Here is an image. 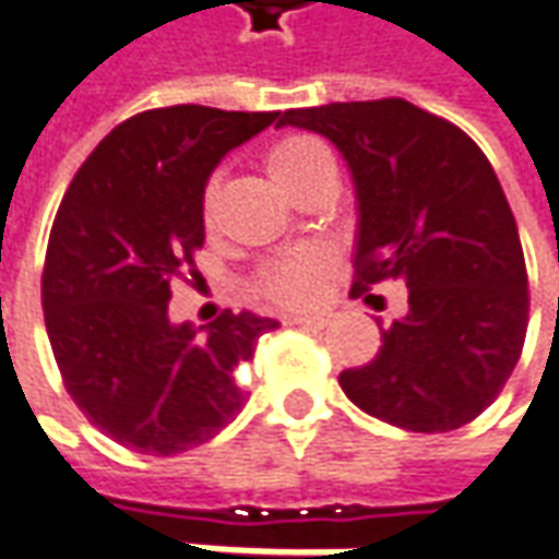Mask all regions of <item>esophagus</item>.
<instances>
[{
    "instance_id": "esophagus-1",
    "label": "esophagus",
    "mask_w": 559,
    "mask_h": 559,
    "mask_svg": "<svg viewBox=\"0 0 559 559\" xmlns=\"http://www.w3.org/2000/svg\"><path fill=\"white\" fill-rule=\"evenodd\" d=\"M334 321V312H309V316H290L287 324H299V328H312V331H321Z\"/></svg>"
}]
</instances>
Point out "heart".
<instances>
[{
	"instance_id": "b5f03b06",
	"label": "heart",
	"mask_w": 559,
	"mask_h": 559,
	"mask_svg": "<svg viewBox=\"0 0 559 559\" xmlns=\"http://www.w3.org/2000/svg\"><path fill=\"white\" fill-rule=\"evenodd\" d=\"M321 160H331V154L312 135H284L265 151V169L284 191ZM216 201H219V179H210L201 194V216L206 225H213L216 219ZM331 262L334 253L321 243L287 250L262 265L253 281V290L278 306H306L318 297Z\"/></svg>"
}]
</instances>
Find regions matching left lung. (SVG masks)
<instances>
[{"mask_svg":"<svg viewBox=\"0 0 559 559\" xmlns=\"http://www.w3.org/2000/svg\"><path fill=\"white\" fill-rule=\"evenodd\" d=\"M278 126L324 135L353 173V294L386 278L408 287V316L340 374L343 393L412 433L471 424L504 390L530 324L523 247L486 154L405 98L284 110Z\"/></svg>","mask_w":559,"mask_h":559,"instance_id":"1","label":"left lung"}]
</instances>
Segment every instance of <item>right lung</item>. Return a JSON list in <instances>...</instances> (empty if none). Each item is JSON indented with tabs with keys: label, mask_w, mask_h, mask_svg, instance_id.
<instances>
[{
	"label": "right lung",
	"mask_w": 559,
	"mask_h": 559,
	"mask_svg": "<svg viewBox=\"0 0 559 559\" xmlns=\"http://www.w3.org/2000/svg\"><path fill=\"white\" fill-rule=\"evenodd\" d=\"M278 117L203 105L135 114L88 154L58 206L43 269L51 353L80 412L132 452H188L247 402L238 371L278 321L225 309L194 331L166 309L203 247L210 173Z\"/></svg>",
	"instance_id": "add662e5"
}]
</instances>
